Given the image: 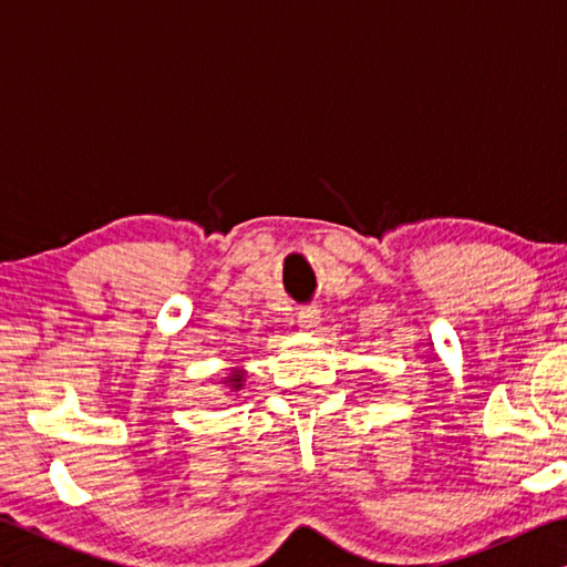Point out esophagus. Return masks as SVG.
<instances>
[{
	"label": "esophagus",
	"instance_id": "obj_1",
	"mask_svg": "<svg viewBox=\"0 0 567 567\" xmlns=\"http://www.w3.org/2000/svg\"><path fill=\"white\" fill-rule=\"evenodd\" d=\"M297 324H300V330L305 332H315L318 330L320 324V310L315 305H307L300 310V315H297Z\"/></svg>",
	"mask_w": 567,
	"mask_h": 567
}]
</instances>
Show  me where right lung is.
<instances>
[{"label": "right lung", "mask_w": 567, "mask_h": 567, "mask_svg": "<svg viewBox=\"0 0 567 567\" xmlns=\"http://www.w3.org/2000/svg\"><path fill=\"white\" fill-rule=\"evenodd\" d=\"M225 385H229V390H233V392L243 390V385H245V372H243V370H233V375L225 378Z\"/></svg>", "instance_id": "1"}]
</instances>
